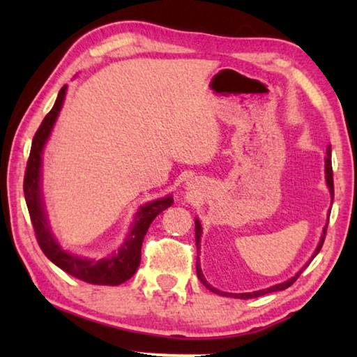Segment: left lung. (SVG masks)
Wrapping results in <instances>:
<instances>
[{
	"instance_id": "1",
	"label": "left lung",
	"mask_w": 357,
	"mask_h": 357,
	"mask_svg": "<svg viewBox=\"0 0 357 357\" xmlns=\"http://www.w3.org/2000/svg\"><path fill=\"white\" fill-rule=\"evenodd\" d=\"M326 181H328V185H329V190H331V195L332 198H334V178H332V160H331V148L328 149V157H326ZM326 231H328V225L324 227V231H323V236H321V241H319V244L317 247L315 253H313L312 259L315 258L318 255V252L321 250V247L324 244V238H326ZM200 236H202V225L200 222L195 220V244H197V250L200 249ZM310 259V261H312ZM304 271V269H302ZM302 271H299L298 274H296L294 277H291V279L283 282V283H279V285H274L271 288H266V289H259V291H253V293H241V294H231V293H222L219 291V289H215L209 285V283L206 282V279L203 277V273H202V268H200V263H198V258H197V275L198 279H200V282L203 283L204 287H206L208 289H211L213 293H217V294H222V296H233V298H239V299H252V298H259V296L263 294H268V293H274V291H282V289H287L288 287H291L293 283L298 280V277L302 274Z\"/></svg>"
}]
</instances>
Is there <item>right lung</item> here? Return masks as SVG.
<instances>
[{"label": "right lung", "instance_id": "right-lung-1", "mask_svg": "<svg viewBox=\"0 0 357 357\" xmlns=\"http://www.w3.org/2000/svg\"><path fill=\"white\" fill-rule=\"evenodd\" d=\"M64 96L66 84L59 89L55 105L47 113L38 132L34 134L31 151H29L28 157L25 179H23V192H25V200L29 217H31L36 239H38V244L42 252L45 253V257L52 263H55L58 268H61L64 273L74 275L83 282L94 283V285H119V283L129 280L135 274L138 264H140L144 234H146L151 222L155 219V215L172 206L173 198L167 197L144 204L135 215L126 243L118 250V253H114L110 258L96 261V259L70 255V253L63 250L58 245L55 238L52 236L45 219L44 203H42L40 197V155L47 138L53 129V124H55L58 118L59 110L63 107Z\"/></svg>", "mask_w": 357, "mask_h": 357}]
</instances>
